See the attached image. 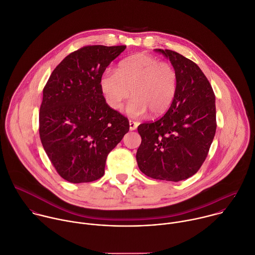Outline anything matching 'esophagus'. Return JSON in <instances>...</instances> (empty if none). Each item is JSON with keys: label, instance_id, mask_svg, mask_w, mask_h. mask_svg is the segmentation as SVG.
Returning a JSON list of instances; mask_svg holds the SVG:
<instances>
[{"label": "esophagus", "instance_id": "1", "mask_svg": "<svg viewBox=\"0 0 255 255\" xmlns=\"http://www.w3.org/2000/svg\"><path fill=\"white\" fill-rule=\"evenodd\" d=\"M137 126H138V122H135V121H133V120H130V121H129V128H130L131 131L135 130V129L137 128Z\"/></svg>", "mask_w": 255, "mask_h": 255}]
</instances>
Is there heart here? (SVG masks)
Here are the masks:
<instances>
[{
	"label": "heart",
	"instance_id": "heart-1",
	"mask_svg": "<svg viewBox=\"0 0 255 255\" xmlns=\"http://www.w3.org/2000/svg\"><path fill=\"white\" fill-rule=\"evenodd\" d=\"M177 83L172 64L139 53L122 61L118 70L107 68L101 78V90L113 110H120L132 93L134 97L126 112L132 117H140L148 111L152 115L165 113L175 98Z\"/></svg>",
	"mask_w": 255,
	"mask_h": 255
}]
</instances>
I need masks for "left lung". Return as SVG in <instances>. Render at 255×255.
Returning a JSON list of instances; mask_svg holds the SVG:
<instances>
[{
	"mask_svg": "<svg viewBox=\"0 0 255 255\" xmlns=\"http://www.w3.org/2000/svg\"><path fill=\"white\" fill-rule=\"evenodd\" d=\"M155 51L175 68L177 91L160 119L138 126L142 140L136 160L149 177L179 181L194 175L208 155L217 127L215 94L194 61L169 49Z\"/></svg>",
	"mask_w": 255,
	"mask_h": 255,
	"instance_id": "8db88e82",
	"label": "left lung"
}]
</instances>
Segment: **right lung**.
Masks as SVG:
<instances>
[{"mask_svg": "<svg viewBox=\"0 0 255 255\" xmlns=\"http://www.w3.org/2000/svg\"><path fill=\"white\" fill-rule=\"evenodd\" d=\"M125 45L84 46L68 54L43 89L39 135L57 173L72 184L104 175L108 154L129 131V121L106 103L101 78Z\"/></svg>", "mask_w": 255, "mask_h": 255, "instance_id": "1", "label": "right lung"}]
</instances>
